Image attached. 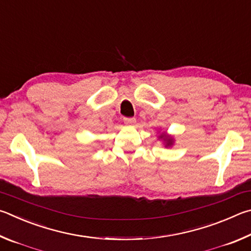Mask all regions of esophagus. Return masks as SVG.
<instances>
[{
    "label": "esophagus",
    "mask_w": 251,
    "mask_h": 251,
    "mask_svg": "<svg viewBox=\"0 0 251 251\" xmlns=\"http://www.w3.org/2000/svg\"><path fill=\"white\" fill-rule=\"evenodd\" d=\"M123 121L128 123V125H133V123H135V118H123Z\"/></svg>",
    "instance_id": "esophagus-1"
}]
</instances>
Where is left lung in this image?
Returning <instances> with one entry per match:
<instances>
[{"instance_id": "8db88e82", "label": "left lung", "mask_w": 251, "mask_h": 251, "mask_svg": "<svg viewBox=\"0 0 251 251\" xmlns=\"http://www.w3.org/2000/svg\"><path fill=\"white\" fill-rule=\"evenodd\" d=\"M160 139H162L165 142V147H171L173 144V142H174V140H173L172 137H170V135H166V134H163V133L160 135Z\"/></svg>"}]
</instances>
